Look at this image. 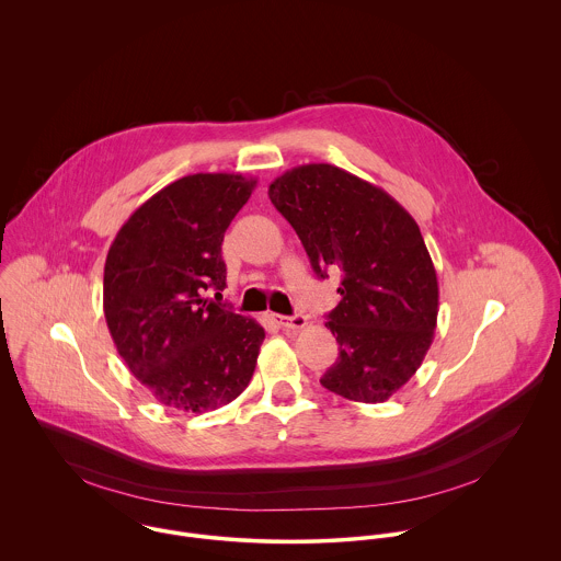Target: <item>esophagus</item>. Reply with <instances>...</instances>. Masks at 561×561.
Listing matches in <instances>:
<instances>
[{
  "label": "esophagus",
  "instance_id": "34e87169",
  "mask_svg": "<svg viewBox=\"0 0 561 561\" xmlns=\"http://www.w3.org/2000/svg\"><path fill=\"white\" fill-rule=\"evenodd\" d=\"M274 321L280 325V328H285V330H302V328H307V316H302V313H296L294 318H285V316H276Z\"/></svg>",
  "mask_w": 561,
  "mask_h": 561
}]
</instances>
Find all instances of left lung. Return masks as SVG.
Listing matches in <instances>:
<instances>
[{"mask_svg": "<svg viewBox=\"0 0 561 561\" xmlns=\"http://www.w3.org/2000/svg\"><path fill=\"white\" fill-rule=\"evenodd\" d=\"M267 194L316 274L343 270L341 302L325 321L339 358L321 387L345 400H389L421 367L438 318V278L419 225L382 187L332 163L296 165Z\"/></svg>", "mask_w": 561, "mask_h": 561, "instance_id": "1", "label": "left lung"}]
</instances>
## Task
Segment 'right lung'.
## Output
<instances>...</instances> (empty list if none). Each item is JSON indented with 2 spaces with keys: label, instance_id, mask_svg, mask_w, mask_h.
<instances>
[{
  "label": "right lung",
  "instance_id": "right-lung-1",
  "mask_svg": "<svg viewBox=\"0 0 561 561\" xmlns=\"http://www.w3.org/2000/svg\"><path fill=\"white\" fill-rule=\"evenodd\" d=\"M256 179L187 174L142 203L112 241L103 313L129 371L156 400L185 412L240 398L265 330L203 296L227 287L222 241Z\"/></svg>",
  "mask_w": 561,
  "mask_h": 561
}]
</instances>
